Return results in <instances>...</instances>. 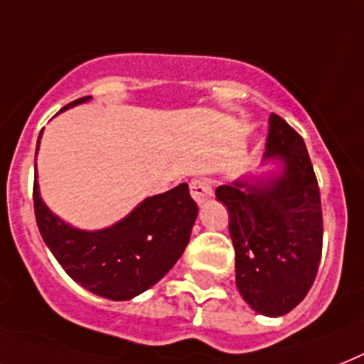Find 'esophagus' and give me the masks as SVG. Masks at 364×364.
<instances>
[{
	"mask_svg": "<svg viewBox=\"0 0 364 364\" xmlns=\"http://www.w3.org/2000/svg\"><path fill=\"white\" fill-rule=\"evenodd\" d=\"M188 187H191V194L196 203H203L211 196V185L208 179H192Z\"/></svg>",
	"mask_w": 364,
	"mask_h": 364,
	"instance_id": "34e87169",
	"label": "esophagus"
}]
</instances>
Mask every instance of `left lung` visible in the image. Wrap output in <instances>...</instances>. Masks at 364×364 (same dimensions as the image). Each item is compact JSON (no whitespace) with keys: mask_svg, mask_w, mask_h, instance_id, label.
Instances as JSON below:
<instances>
[{"mask_svg":"<svg viewBox=\"0 0 364 364\" xmlns=\"http://www.w3.org/2000/svg\"><path fill=\"white\" fill-rule=\"evenodd\" d=\"M265 162L279 172L245 176L215 191L230 213L235 284L264 316L288 314L314 284L321 258L320 188L303 138L269 115Z\"/></svg>","mask_w":364,"mask_h":364,"instance_id":"1","label":"left lung"}]
</instances>
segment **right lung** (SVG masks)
<instances>
[{
	"label": "right lung",
	"mask_w": 364,
	"mask_h": 364,
	"mask_svg": "<svg viewBox=\"0 0 364 364\" xmlns=\"http://www.w3.org/2000/svg\"><path fill=\"white\" fill-rule=\"evenodd\" d=\"M90 99L82 97L63 110ZM33 205L38 232L65 273L112 301H129L156 284L181 258L198 217L187 183L146 198L119 223L93 232L75 228L50 211L38 192L37 173Z\"/></svg>",
	"instance_id": "add662e5"
}]
</instances>
